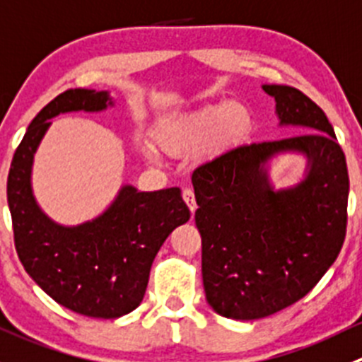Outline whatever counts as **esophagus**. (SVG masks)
Masks as SVG:
<instances>
[{
  "label": "esophagus",
  "mask_w": 362,
  "mask_h": 362,
  "mask_svg": "<svg viewBox=\"0 0 362 362\" xmlns=\"http://www.w3.org/2000/svg\"><path fill=\"white\" fill-rule=\"evenodd\" d=\"M182 196H184V202H185V205L189 206V210H191V214H194L196 209H198V205H196V198H194V192H192V189H184Z\"/></svg>",
  "instance_id": "1"
}]
</instances>
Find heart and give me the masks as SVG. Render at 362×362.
Returning <instances> with one entry per match:
<instances>
[{"label": "heart", "mask_w": 362, "mask_h": 362, "mask_svg": "<svg viewBox=\"0 0 362 362\" xmlns=\"http://www.w3.org/2000/svg\"><path fill=\"white\" fill-rule=\"evenodd\" d=\"M255 127L252 110L242 100H223L187 113L160 118L152 131L157 148L170 157L205 150L219 156L247 139Z\"/></svg>", "instance_id": "1"}]
</instances>
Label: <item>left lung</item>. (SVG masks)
Listing matches in <instances>:
<instances>
[{"label": "left lung", "mask_w": 362, "mask_h": 362, "mask_svg": "<svg viewBox=\"0 0 362 362\" xmlns=\"http://www.w3.org/2000/svg\"><path fill=\"white\" fill-rule=\"evenodd\" d=\"M281 127L304 134L237 146L192 173L206 303L221 317L258 320L311 292L341 251L349 171L324 111L303 92L263 84ZM307 159L303 180L276 189L268 164Z\"/></svg>", "instance_id": "obj_1"}]
</instances>
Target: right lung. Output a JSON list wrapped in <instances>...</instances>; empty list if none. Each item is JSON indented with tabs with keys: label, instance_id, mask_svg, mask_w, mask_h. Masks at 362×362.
Wrapping results in <instances>:
<instances>
[{
	"label": "right lung",
	"instance_id": "add662e5",
	"mask_svg": "<svg viewBox=\"0 0 362 362\" xmlns=\"http://www.w3.org/2000/svg\"><path fill=\"white\" fill-rule=\"evenodd\" d=\"M113 104L110 92L76 88L59 93L31 120L6 182L24 270L56 303L92 318L124 317L141 304L160 245L191 217L178 187L141 192L129 184L100 216L76 226H63L40 209L31 170L49 120L72 111L99 113Z\"/></svg>",
	"mask_w": 362,
	"mask_h": 362
}]
</instances>
